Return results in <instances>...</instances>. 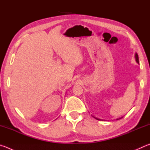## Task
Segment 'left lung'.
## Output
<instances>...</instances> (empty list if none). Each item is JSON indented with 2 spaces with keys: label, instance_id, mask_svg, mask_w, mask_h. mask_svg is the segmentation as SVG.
Returning <instances> with one entry per match:
<instances>
[{
  "label": "left lung",
  "instance_id": "1",
  "mask_svg": "<svg viewBox=\"0 0 150 150\" xmlns=\"http://www.w3.org/2000/svg\"><path fill=\"white\" fill-rule=\"evenodd\" d=\"M135 59H136V62L138 63H139V59H138V54H137V53H136V54H135ZM96 120H100L98 118H95ZM120 118H118V119H117V120H119V119H120Z\"/></svg>",
  "mask_w": 150,
  "mask_h": 150
}]
</instances>
